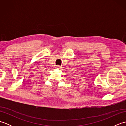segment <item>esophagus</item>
Masks as SVG:
<instances>
[{
    "label": "esophagus",
    "instance_id": "obj_1",
    "mask_svg": "<svg viewBox=\"0 0 126 126\" xmlns=\"http://www.w3.org/2000/svg\"><path fill=\"white\" fill-rule=\"evenodd\" d=\"M56 68H58V69H60L61 68V66L60 65H56Z\"/></svg>",
    "mask_w": 126,
    "mask_h": 126
}]
</instances>
